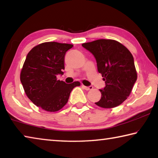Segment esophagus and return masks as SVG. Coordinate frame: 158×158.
<instances>
[{"instance_id": "1", "label": "esophagus", "mask_w": 158, "mask_h": 158, "mask_svg": "<svg viewBox=\"0 0 158 158\" xmlns=\"http://www.w3.org/2000/svg\"><path fill=\"white\" fill-rule=\"evenodd\" d=\"M82 86H83V88H84V89L85 90H92L93 88V86H85V85H83Z\"/></svg>"}]
</instances>
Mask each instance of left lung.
<instances>
[{
    "label": "left lung",
    "instance_id": "obj_1",
    "mask_svg": "<svg viewBox=\"0 0 158 158\" xmlns=\"http://www.w3.org/2000/svg\"><path fill=\"white\" fill-rule=\"evenodd\" d=\"M82 46L95 56L98 70L105 81V87L100 89V100L95 104L105 109L120 105L129 97L137 79L132 53L114 40H97Z\"/></svg>",
    "mask_w": 158,
    "mask_h": 158
}]
</instances>
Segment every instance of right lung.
<instances>
[{"label": "right lung", "instance_id": "1", "mask_svg": "<svg viewBox=\"0 0 158 158\" xmlns=\"http://www.w3.org/2000/svg\"><path fill=\"white\" fill-rule=\"evenodd\" d=\"M73 44L48 42L34 47L28 52L20 74V80L32 102L49 112L59 111L68 102L79 81L65 84L57 79L63 74L64 58Z\"/></svg>", "mask_w": 158, "mask_h": 158}]
</instances>
